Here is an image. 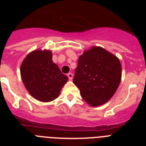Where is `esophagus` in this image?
I'll use <instances>...</instances> for the list:
<instances>
[{"mask_svg":"<svg viewBox=\"0 0 146 146\" xmlns=\"http://www.w3.org/2000/svg\"><path fill=\"white\" fill-rule=\"evenodd\" d=\"M67 76H68V77H69V80H72L73 79V74H72L71 72L68 73V74H67Z\"/></svg>","mask_w":146,"mask_h":146,"instance_id":"obj_1","label":"esophagus"}]
</instances>
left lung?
<instances>
[{"instance_id":"1","label":"left lung","mask_w":146,"mask_h":146,"mask_svg":"<svg viewBox=\"0 0 146 146\" xmlns=\"http://www.w3.org/2000/svg\"><path fill=\"white\" fill-rule=\"evenodd\" d=\"M121 79V65L116 56L100 47H92L78 59L73 82L91 106L111 99Z\"/></svg>"}]
</instances>
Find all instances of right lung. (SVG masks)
Listing matches in <instances>:
<instances>
[{"label":"right lung","instance_id":"obj_1","mask_svg":"<svg viewBox=\"0 0 146 146\" xmlns=\"http://www.w3.org/2000/svg\"><path fill=\"white\" fill-rule=\"evenodd\" d=\"M20 74L29 94L37 100L48 102L59 96L68 80L52 60V52L34 50L28 54L20 66Z\"/></svg>","mask_w":146,"mask_h":146}]
</instances>
